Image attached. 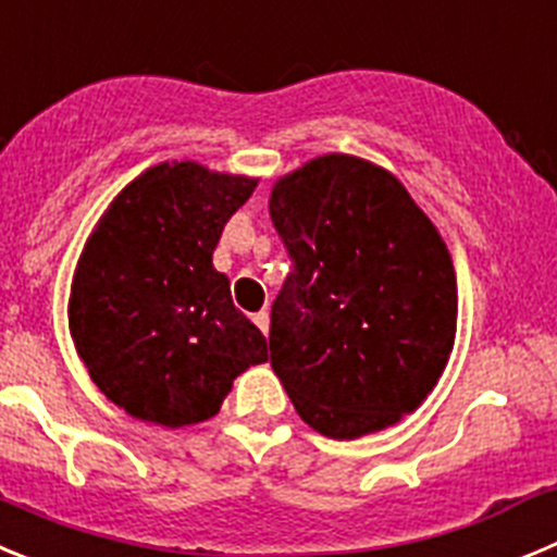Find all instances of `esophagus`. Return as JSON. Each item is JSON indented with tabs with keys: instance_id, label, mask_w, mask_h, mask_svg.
<instances>
[{
	"instance_id": "esophagus-1",
	"label": "esophagus",
	"mask_w": 557,
	"mask_h": 557,
	"mask_svg": "<svg viewBox=\"0 0 557 557\" xmlns=\"http://www.w3.org/2000/svg\"><path fill=\"white\" fill-rule=\"evenodd\" d=\"M253 323H257V329L262 331V334H268V331H270V312H268V309H262V312L253 314Z\"/></svg>"
}]
</instances>
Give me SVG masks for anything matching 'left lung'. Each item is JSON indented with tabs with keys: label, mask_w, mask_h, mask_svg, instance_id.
<instances>
[{
	"label": "left lung",
	"mask_w": 557,
	"mask_h": 557,
	"mask_svg": "<svg viewBox=\"0 0 557 557\" xmlns=\"http://www.w3.org/2000/svg\"><path fill=\"white\" fill-rule=\"evenodd\" d=\"M293 259L270 312V364L306 425L359 438L411 414L456 342L450 251L384 168L325 154L270 193Z\"/></svg>",
	"instance_id": "1"
}]
</instances>
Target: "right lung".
<instances>
[{"mask_svg":"<svg viewBox=\"0 0 557 557\" xmlns=\"http://www.w3.org/2000/svg\"><path fill=\"white\" fill-rule=\"evenodd\" d=\"M257 178L162 162L115 196L76 262L69 329L94 384L165 428L218 414L232 381L268 361L212 251Z\"/></svg>","mask_w":557,"mask_h":557,"instance_id":"1","label":"right lung"}]
</instances>
